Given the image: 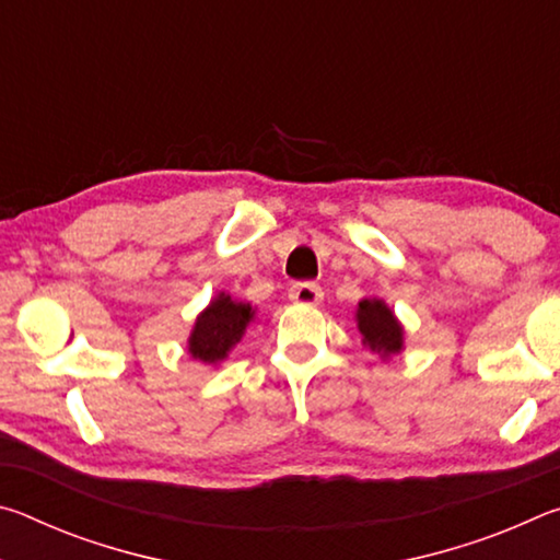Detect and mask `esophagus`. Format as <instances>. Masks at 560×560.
<instances>
[{"instance_id": "1", "label": "esophagus", "mask_w": 560, "mask_h": 560, "mask_svg": "<svg viewBox=\"0 0 560 560\" xmlns=\"http://www.w3.org/2000/svg\"><path fill=\"white\" fill-rule=\"evenodd\" d=\"M289 299L293 303H303V306H316L324 299V291L314 281H299L289 289Z\"/></svg>"}]
</instances>
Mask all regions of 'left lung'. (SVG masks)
<instances>
[{
    "mask_svg": "<svg viewBox=\"0 0 560 560\" xmlns=\"http://www.w3.org/2000/svg\"><path fill=\"white\" fill-rule=\"evenodd\" d=\"M358 328L363 343L383 355L400 353L402 326L397 324L393 311L377 299H363L358 303Z\"/></svg>",
    "mask_w": 560,
    "mask_h": 560,
    "instance_id": "1",
    "label": "left lung"
}]
</instances>
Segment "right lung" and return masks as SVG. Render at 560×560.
<instances>
[{
	"instance_id": "obj_1",
	"label": "right lung",
	"mask_w": 560,
	"mask_h": 560,
	"mask_svg": "<svg viewBox=\"0 0 560 560\" xmlns=\"http://www.w3.org/2000/svg\"><path fill=\"white\" fill-rule=\"evenodd\" d=\"M254 316L249 303H236L226 293H220L205 314L197 318L189 336V353L205 363H217L226 358L234 343H240L246 326Z\"/></svg>"
}]
</instances>
